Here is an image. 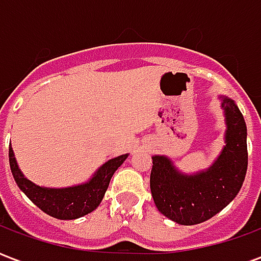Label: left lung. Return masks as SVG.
Returning a JSON list of instances; mask_svg holds the SVG:
<instances>
[{"mask_svg": "<svg viewBox=\"0 0 261 261\" xmlns=\"http://www.w3.org/2000/svg\"><path fill=\"white\" fill-rule=\"evenodd\" d=\"M225 116V147L208 169L185 173L165 155H153L151 193L166 218L201 224L224 210L241 190L247 170V128L236 103L219 96Z\"/></svg>", "mask_w": 261, "mask_h": 261, "instance_id": "1", "label": "left lung"}]
</instances>
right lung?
I'll use <instances>...</instances> for the list:
<instances>
[{"instance_id": "right-lung-1", "label": "right lung", "mask_w": 261, "mask_h": 261, "mask_svg": "<svg viewBox=\"0 0 261 261\" xmlns=\"http://www.w3.org/2000/svg\"><path fill=\"white\" fill-rule=\"evenodd\" d=\"M127 156L128 153L109 159L85 183L63 189H53L37 186L25 177L16 164L14 149L9 147V166L18 187L43 213L57 219H76L96 210L108 190L112 176Z\"/></svg>"}]
</instances>
